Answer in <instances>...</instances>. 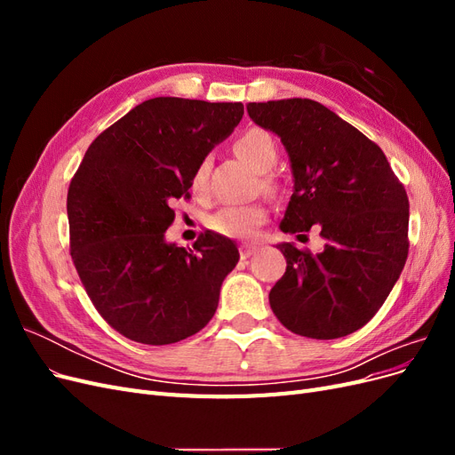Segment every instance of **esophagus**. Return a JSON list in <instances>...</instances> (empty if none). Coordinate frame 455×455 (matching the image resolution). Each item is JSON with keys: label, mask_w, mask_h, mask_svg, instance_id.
<instances>
[{"label": "esophagus", "mask_w": 455, "mask_h": 455, "mask_svg": "<svg viewBox=\"0 0 455 455\" xmlns=\"http://www.w3.org/2000/svg\"><path fill=\"white\" fill-rule=\"evenodd\" d=\"M256 251H258V246H256V244H243L239 252H241V258H243V259H246V258H251Z\"/></svg>", "instance_id": "34e87169"}]
</instances>
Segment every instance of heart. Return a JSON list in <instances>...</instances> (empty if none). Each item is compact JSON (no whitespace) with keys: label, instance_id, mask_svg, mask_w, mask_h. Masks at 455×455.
<instances>
[{"label":"heart","instance_id":"obj_1","mask_svg":"<svg viewBox=\"0 0 455 455\" xmlns=\"http://www.w3.org/2000/svg\"><path fill=\"white\" fill-rule=\"evenodd\" d=\"M237 156L244 159L251 167L258 172H267L275 163H277V144H275L273 136L264 129H246L243 131L235 142H233ZM209 159H201L197 167L191 174V189L196 196H204L206 186H209ZM267 189H273L271 180H264ZM267 220V211L264 204H229L220 209L211 220L209 226L220 235L226 237H252L256 229Z\"/></svg>","mask_w":455,"mask_h":455}]
</instances>
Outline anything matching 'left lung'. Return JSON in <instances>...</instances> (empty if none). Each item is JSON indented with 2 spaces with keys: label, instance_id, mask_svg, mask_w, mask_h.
Returning <instances> with one entry per match:
<instances>
[{
  "label": "left lung",
  "instance_id": "obj_1",
  "mask_svg": "<svg viewBox=\"0 0 455 455\" xmlns=\"http://www.w3.org/2000/svg\"><path fill=\"white\" fill-rule=\"evenodd\" d=\"M256 125L281 136L294 194L281 229L315 226L323 251L279 244L286 271L269 292L291 332L334 339L353 334L387 299L408 258V196L381 148L309 99L251 102Z\"/></svg>",
  "mask_w": 455,
  "mask_h": 455
}]
</instances>
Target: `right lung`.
Listing matches in <instances>:
<instances>
[{
    "instance_id": "1",
    "label": "right lung",
    "mask_w": 455,
    "mask_h": 455,
    "mask_svg": "<svg viewBox=\"0 0 455 455\" xmlns=\"http://www.w3.org/2000/svg\"><path fill=\"white\" fill-rule=\"evenodd\" d=\"M241 102L157 96L100 132L68 188L70 254L102 319L121 336L167 346L197 334L237 266L235 243L201 233L169 244L172 203L197 163L239 125Z\"/></svg>"
}]
</instances>
